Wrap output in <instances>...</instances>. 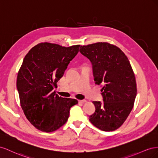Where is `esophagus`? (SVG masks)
Listing matches in <instances>:
<instances>
[{
  "instance_id": "34e87169",
  "label": "esophagus",
  "mask_w": 158,
  "mask_h": 158,
  "mask_svg": "<svg viewBox=\"0 0 158 158\" xmlns=\"http://www.w3.org/2000/svg\"><path fill=\"white\" fill-rule=\"evenodd\" d=\"M78 101H79V103H84V102H87L86 100H79Z\"/></svg>"
}]
</instances>
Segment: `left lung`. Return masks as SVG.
Listing matches in <instances>:
<instances>
[{"label": "left lung", "mask_w": 158, "mask_h": 158, "mask_svg": "<svg viewBox=\"0 0 158 158\" xmlns=\"http://www.w3.org/2000/svg\"><path fill=\"white\" fill-rule=\"evenodd\" d=\"M79 52L91 61L94 80L102 86L103 102H93L95 111L89 120L103 131H113L123 124L134 106L137 88L132 66L119 48L107 42L81 46Z\"/></svg>", "instance_id": "obj_1"}]
</instances>
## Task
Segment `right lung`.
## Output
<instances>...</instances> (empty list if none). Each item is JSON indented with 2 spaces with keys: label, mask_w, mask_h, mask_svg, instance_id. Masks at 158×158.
<instances>
[{
  "label": "right lung",
  "mask_w": 158,
  "mask_h": 158,
  "mask_svg": "<svg viewBox=\"0 0 158 158\" xmlns=\"http://www.w3.org/2000/svg\"><path fill=\"white\" fill-rule=\"evenodd\" d=\"M80 45L69 47L40 43L26 54L17 76L20 102L26 118L35 128L52 132L64 125L71 107L77 100L63 98L52 91Z\"/></svg>",
  "instance_id": "1"
}]
</instances>
